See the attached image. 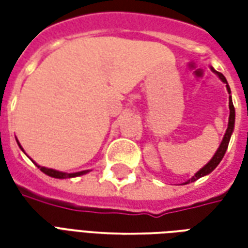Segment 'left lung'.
Here are the masks:
<instances>
[{
    "instance_id": "left-lung-1",
    "label": "left lung",
    "mask_w": 248,
    "mask_h": 248,
    "mask_svg": "<svg viewBox=\"0 0 248 248\" xmlns=\"http://www.w3.org/2000/svg\"><path fill=\"white\" fill-rule=\"evenodd\" d=\"M211 70L217 74V76L220 78V81L223 82V83H226V87H227V92H229V94H231V90H230V86L229 83H227V79L224 78V76L222 74V73H219V71L214 70L213 67H211ZM229 108H230V117H229V126H227V130H226V133H224V137L223 140H222V142H220V145H219L218 150H217V153L214 154V156L210 159V162H208L207 165H204V166L199 170V171L194 175V177L191 178V179H188L187 182H185L183 185H187V183L190 182H195L197 179H199V178L204 177V175H207V174H210V172L213 171L215 167L218 166L219 163H220V161H222V158L224 156V153H226V150H227V147H229V142H230V138H231V134H232V131H234V124H235V108H234V105H232V99H231V95H230L229 98Z\"/></svg>"
}]
</instances>
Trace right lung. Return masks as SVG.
Wrapping results in <instances>:
<instances>
[{
  "label": "right lung",
  "instance_id": "add662e5",
  "mask_svg": "<svg viewBox=\"0 0 248 248\" xmlns=\"http://www.w3.org/2000/svg\"><path fill=\"white\" fill-rule=\"evenodd\" d=\"M17 143H18V146L21 147V145H19V142L17 140ZM21 150L24 151V149L21 147ZM35 163V162H34ZM37 165V163H35ZM37 167L40 169L41 171L45 172L46 175H49V177H53V178H58V179H66V178H74V177H79V175H83V174H86V172H89L87 170H85V171H78V172H62V171H58V170H53V169H47V167H42L40 166V165H37Z\"/></svg>",
  "mask_w": 248,
  "mask_h": 248
}]
</instances>
